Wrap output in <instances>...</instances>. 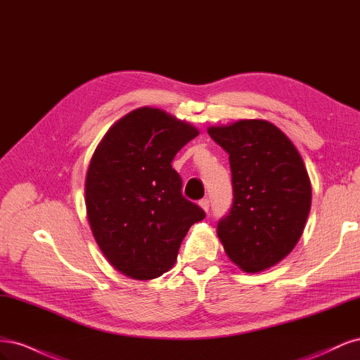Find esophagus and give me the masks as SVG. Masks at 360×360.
<instances>
[{"instance_id":"esophagus-1","label":"esophagus","mask_w":360,"mask_h":360,"mask_svg":"<svg viewBox=\"0 0 360 360\" xmlns=\"http://www.w3.org/2000/svg\"><path fill=\"white\" fill-rule=\"evenodd\" d=\"M200 205H201V209H202L204 212H209V207H210L209 198H202V200L200 201Z\"/></svg>"}]
</instances>
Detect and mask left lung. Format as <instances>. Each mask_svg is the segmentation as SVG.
<instances>
[{
  "instance_id": "left-lung-1",
  "label": "left lung",
  "mask_w": 360,
  "mask_h": 360,
  "mask_svg": "<svg viewBox=\"0 0 360 360\" xmlns=\"http://www.w3.org/2000/svg\"><path fill=\"white\" fill-rule=\"evenodd\" d=\"M207 132L230 155L234 200L217 222L225 252L246 274L284 259L304 230L312 189L290 138L266 120H240Z\"/></svg>"
}]
</instances>
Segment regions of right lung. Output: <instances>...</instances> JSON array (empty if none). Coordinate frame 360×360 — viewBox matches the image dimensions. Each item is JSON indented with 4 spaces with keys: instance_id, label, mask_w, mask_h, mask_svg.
I'll use <instances>...</instances> for the list:
<instances>
[{
    "instance_id": "1",
    "label": "right lung",
    "mask_w": 360,
    "mask_h": 360,
    "mask_svg": "<svg viewBox=\"0 0 360 360\" xmlns=\"http://www.w3.org/2000/svg\"><path fill=\"white\" fill-rule=\"evenodd\" d=\"M198 129L158 108L115 122L96 147L85 177L86 217L105 258L132 279H155L177 259L204 210L181 195L171 162Z\"/></svg>"
}]
</instances>
